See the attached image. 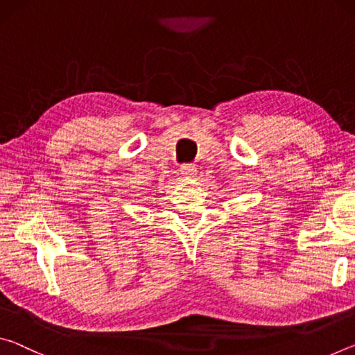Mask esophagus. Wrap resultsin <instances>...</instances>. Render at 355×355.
Returning a JSON list of instances; mask_svg holds the SVG:
<instances>
[{
    "instance_id": "obj_1",
    "label": "esophagus",
    "mask_w": 355,
    "mask_h": 355,
    "mask_svg": "<svg viewBox=\"0 0 355 355\" xmlns=\"http://www.w3.org/2000/svg\"><path fill=\"white\" fill-rule=\"evenodd\" d=\"M196 172H197L196 166H192V164H183L182 167H180V173H182V175L186 178L196 177Z\"/></svg>"
}]
</instances>
